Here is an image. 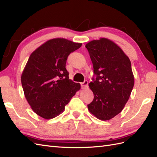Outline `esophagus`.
Returning a JSON list of instances; mask_svg holds the SVG:
<instances>
[{
    "label": "esophagus",
    "mask_w": 157,
    "mask_h": 157,
    "mask_svg": "<svg viewBox=\"0 0 157 157\" xmlns=\"http://www.w3.org/2000/svg\"><path fill=\"white\" fill-rule=\"evenodd\" d=\"M81 85L82 89H85V88H86L88 86V81H84L83 82H81Z\"/></svg>",
    "instance_id": "obj_1"
}]
</instances>
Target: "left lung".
I'll use <instances>...</instances> for the list:
<instances>
[{
  "instance_id": "8db88e82",
  "label": "left lung",
  "mask_w": 157,
  "mask_h": 157,
  "mask_svg": "<svg viewBox=\"0 0 157 157\" xmlns=\"http://www.w3.org/2000/svg\"><path fill=\"white\" fill-rule=\"evenodd\" d=\"M96 78L89 86L94 94L88 109L106 121L119 114L129 99L134 85L131 62L120 46L105 37L85 45Z\"/></svg>"
}]
</instances>
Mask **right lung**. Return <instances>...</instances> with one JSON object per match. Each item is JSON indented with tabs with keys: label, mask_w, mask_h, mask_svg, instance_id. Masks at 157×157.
<instances>
[{
	"label": "right lung",
	"mask_w": 157,
	"mask_h": 157,
	"mask_svg": "<svg viewBox=\"0 0 157 157\" xmlns=\"http://www.w3.org/2000/svg\"><path fill=\"white\" fill-rule=\"evenodd\" d=\"M82 46L64 38L46 41L33 51L21 75L25 98L31 109L46 120L63 112L80 83L69 79L66 69L68 55Z\"/></svg>",
	"instance_id": "right-lung-1"
}]
</instances>
